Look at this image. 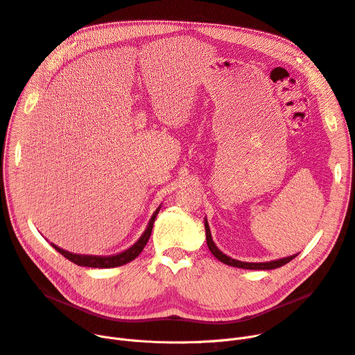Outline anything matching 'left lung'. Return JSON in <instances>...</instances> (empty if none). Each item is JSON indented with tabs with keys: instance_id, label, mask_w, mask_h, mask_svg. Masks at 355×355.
<instances>
[{
	"instance_id": "1",
	"label": "left lung",
	"mask_w": 355,
	"mask_h": 355,
	"mask_svg": "<svg viewBox=\"0 0 355 355\" xmlns=\"http://www.w3.org/2000/svg\"><path fill=\"white\" fill-rule=\"evenodd\" d=\"M204 227H205V235H207V245H208L209 251L212 252V255H214L217 259H220L221 263H224L227 266H231V267L244 268V270H274V268L286 266L287 263H290L291 259H294L298 255V254H295V255H291V257L274 259V261H268V263H244V261H239V259H234V258L225 255L224 252H221L218 250V247L214 244V241H212L211 231H209L207 218L204 220Z\"/></svg>"
}]
</instances>
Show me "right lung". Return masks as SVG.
<instances>
[{"label":"right lung","instance_id":"add662e5","mask_svg":"<svg viewBox=\"0 0 355 355\" xmlns=\"http://www.w3.org/2000/svg\"><path fill=\"white\" fill-rule=\"evenodd\" d=\"M161 205L155 209V212L153 214L144 234L141 235V237L138 239V241L131 245L130 248H127L125 251L120 252V254H115V255H81V254H73V252H68L54 244H51L61 255H64L67 259H69V261H73L74 264L77 266H81V267H91V268H114V267H120V266H124L130 261H132V259H135L141 251L144 250L146 244L148 243L150 240V235H151V231H153V225H154V220L158 214Z\"/></svg>","mask_w":355,"mask_h":355}]
</instances>
